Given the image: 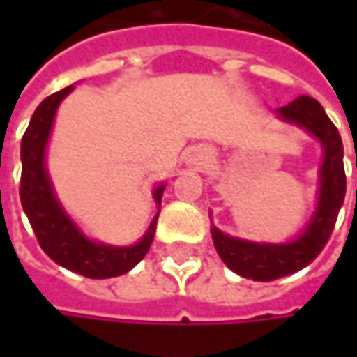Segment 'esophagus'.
<instances>
[{
  "label": "esophagus",
  "instance_id": "esophagus-1",
  "mask_svg": "<svg viewBox=\"0 0 357 357\" xmlns=\"http://www.w3.org/2000/svg\"><path fill=\"white\" fill-rule=\"evenodd\" d=\"M211 151L206 149V146H195L192 151H190V155L186 158V162L190 165V167H195V169H199L202 167L204 162H208L211 160Z\"/></svg>",
  "mask_w": 357,
  "mask_h": 357
}]
</instances>
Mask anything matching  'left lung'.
Segmentation results:
<instances>
[{"label":"left lung","mask_w":357,"mask_h":357,"mask_svg":"<svg viewBox=\"0 0 357 357\" xmlns=\"http://www.w3.org/2000/svg\"><path fill=\"white\" fill-rule=\"evenodd\" d=\"M278 117L286 123L298 125L316 137L322 144V165H320V188L316 211L308 225L288 242L270 244L252 240L228 236L216 227L211 228L214 248L222 262L242 278L256 282H270L294 274L306 268L322 252L330 238L337 213L346 197V172H344V144L342 137L328 119L322 105L308 95H300L290 105L280 107ZM357 167V160H356Z\"/></svg>","instance_id":"8db88e82"}]
</instances>
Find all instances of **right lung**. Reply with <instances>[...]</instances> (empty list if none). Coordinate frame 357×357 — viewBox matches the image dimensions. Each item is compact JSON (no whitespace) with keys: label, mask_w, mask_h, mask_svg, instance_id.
<instances>
[{"label":"right lung","mask_w":357,"mask_h":357,"mask_svg":"<svg viewBox=\"0 0 357 357\" xmlns=\"http://www.w3.org/2000/svg\"><path fill=\"white\" fill-rule=\"evenodd\" d=\"M73 91V85L57 91L43 99L35 109L29 127L21 139V206L29 218L39 246L53 262L77 272L87 278H113L129 272L149 252L155 230H157L158 213L155 214L151 227L144 236L130 246H111L97 240H91L77 227L75 220L65 213L61 202L55 195L53 183L45 167L49 135L53 129L55 113L61 101ZM165 185H158L153 199L160 211Z\"/></svg>","instance_id":"1"}]
</instances>
